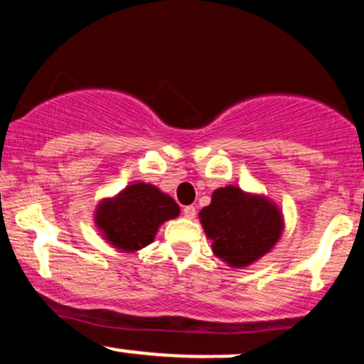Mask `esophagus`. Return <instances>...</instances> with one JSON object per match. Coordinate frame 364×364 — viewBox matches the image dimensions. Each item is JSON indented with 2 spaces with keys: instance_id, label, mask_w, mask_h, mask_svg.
<instances>
[{
  "instance_id": "34e87169",
  "label": "esophagus",
  "mask_w": 364,
  "mask_h": 364,
  "mask_svg": "<svg viewBox=\"0 0 364 364\" xmlns=\"http://www.w3.org/2000/svg\"><path fill=\"white\" fill-rule=\"evenodd\" d=\"M183 215L186 217V219H193V217L196 215V208L193 205H188L183 208Z\"/></svg>"
}]
</instances>
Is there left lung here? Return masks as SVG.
I'll return each mask as SVG.
<instances>
[{
    "label": "left lung",
    "mask_w": 364,
    "mask_h": 364,
    "mask_svg": "<svg viewBox=\"0 0 364 364\" xmlns=\"http://www.w3.org/2000/svg\"><path fill=\"white\" fill-rule=\"evenodd\" d=\"M200 223L217 258L232 269L260 260L277 245L284 231L282 210L269 196L228 185L212 193L200 210Z\"/></svg>",
    "instance_id": "8db88e82"
}]
</instances>
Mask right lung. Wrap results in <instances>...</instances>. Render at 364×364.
<instances>
[{
  "instance_id": "obj_1",
  "label": "right lung",
  "mask_w": 364,
  "mask_h": 364,
  "mask_svg": "<svg viewBox=\"0 0 364 364\" xmlns=\"http://www.w3.org/2000/svg\"><path fill=\"white\" fill-rule=\"evenodd\" d=\"M179 205L150 183H133L111 198H102L94 214L95 228L123 253L145 248L166 220L176 219Z\"/></svg>"
}]
</instances>
